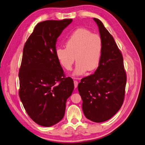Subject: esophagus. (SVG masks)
<instances>
[{"label": "esophagus", "mask_w": 145, "mask_h": 145, "mask_svg": "<svg viewBox=\"0 0 145 145\" xmlns=\"http://www.w3.org/2000/svg\"><path fill=\"white\" fill-rule=\"evenodd\" d=\"M74 87L75 88H77V86H78V81L77 80H74Z\"/></svg>", "instance_id": "1"}]
</instances>
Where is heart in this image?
<instances>
[{
	"label": "heart",
	"mask_w": 145,
	"mask_h": 145,
	"mask_svg": "<svg viewBox=\"0 0 145 145\" xmlns=\"http://www.w3.org/2000/svg\"><path fill=\"white\" fill-rule=\"evenodd\" d=\"M65 46L57 48L56 54L66 69H71L75 59V75H82L87 70L94 71L98 68L103 52V42L99 35L87 29L79 28L68 37Z\"/></svg>",
	"instance_id": "heart-1"
}]
</instances>
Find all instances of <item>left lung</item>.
I'll use <instances>...</instances> for the list:
<instances>
[{
  "label": "left lung",
  "mask_w": 145,
  "mask_h": 145,
  "mask_svg": "<svg viewBox=\"0 0 145 145\" xmlns=\"http://www.w3.org/2000/svg\"><path fill=\"white\" fill-rule=\"evenodd\" d=\"M93 19L103 42L102 59L95 72L81 80L78 90L85 117L100 123L110 119L123 103L126 73L122 54L114 37L102 22Z\"/></svg>",
  "instance_id": "1"
}]
</instances>
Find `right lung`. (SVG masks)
I'll use <instances>...</instances> for the list:
<instances>
[{
	"instance_id": "obj_1",
	"label": "right lung",
	"mask_w": 145,
	"mask_h": 145,
	"mask_svg": "<svg viewBox=\"0 0 145 145\" xmlns=\"http://www.w3.org/2000/svg\"><path fill=\"white\" fill-rule=\"evenodd\" d=\"M71 19L38 23L25 42L19 68V94L28 115L51 126L62 119L74 82L66 77L56 54V41Z\"/></svg>"
}]
</instances>
